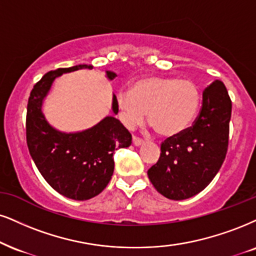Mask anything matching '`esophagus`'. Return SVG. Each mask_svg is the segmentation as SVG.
<instances>
[{
    "label": "esophagus",
    "mask_w": 256,
    "mask_h": 256,
    "mask_svg": "<svg viewBox=\"0 0 256 256\" xmlns=\"http://www.w3.org/2000/svg\"><path fill=\"white\" fill-rule=\"evenodd\" d=\"M133 144H135V146H141V144H144V140L138 136H133Z\"/></svg>",
    "instance_id": "obj_1"
}]
</instances>
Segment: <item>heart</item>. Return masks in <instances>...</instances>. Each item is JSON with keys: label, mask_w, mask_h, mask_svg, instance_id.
I'll return each mask as SVG.
<instances>
[{"label": "heart", "mask_w": 256, "mask_h": 256, "mask_svg": "<svg viewBox=\"0 0 256 256\" xmlns=\"http://www.w3.org/2000/svg\"><path fill=\"white\" fill-rule=\"evenodd\" d=\"M194 82L174 77H147L116 97L118 118L132 129L146 116L162 136H176L192 124L200 104Z\"/></svg>", "instance_id": "b5f03b06"}]
</instances>
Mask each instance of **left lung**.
<instances>
[{"instance_id":"obj_1","label":"left lung","mask_w":256,"mask_h":256,"mask_svg":"<svg viewBox=\"0 0 256 256\" xmlns=\"http://www.w3.org/2000/svg\"><path fill=\"white\" fill-rule=\"evenodd\" d=\"M232 100L226 85L215 80L203 91L200 115L184 133L166 138L147 174L156 191L173 200L203 191L224 162L229 142Z\"/></svg>"}]
</instances>
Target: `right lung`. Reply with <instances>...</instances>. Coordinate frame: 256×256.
Listing matches in <instances>:
<instances>
[{
  "label": "right lung",
  "instance_id": "1",
  "mask_svg": "<svg viewBox=\"0 0 256 256\" xmlns=\"http://www.w3.org/2000/svg\"><path fill=\"white\" fill-rule=\"evenodd\" d=\"M80 68L92 66L76 65L47 72L30 91L26 118L27 146L41 176L56 192L74 200L100 194L112 179L115 150L132 144L130 133L112 116L86 130L68 134L56 130L46 121L41 108L53 80ZM106 77L114 80L116 74L106 71ZM112 112H118L115 94Z\"/></svg>",
  "mask_w": 256,
  "mask_h": 256
}]
</instances>
